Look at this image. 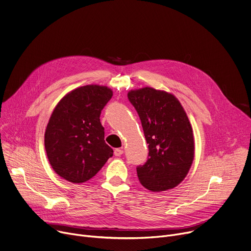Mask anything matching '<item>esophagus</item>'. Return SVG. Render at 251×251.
Segmentation results:
<instances>
[{
    "mask_svg": "<svg viewBox=\"0 0 251 251\" xmlns=\"http://www.w3.org/2000/svg\"><path fill=\"white\" fill-rule=\"evenodd\" d=\"M122 154H123V150H122V149L118 148V149H115V150H114V155H115V156L119 157V156H121Z\"/></svg>",
    "mask_w": 251,
    "mask_h": 251,
    "instance_id": "34e87169",
    "label": "esophagus"
}]
</instances>
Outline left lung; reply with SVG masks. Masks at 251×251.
<instances>
[{"mask_svg": "<svg viewBox=\"0 0 251 251\" xmlns=\"http://www.w3.org/2000/svg\"><path fill=\"white\" fill-rule=\"evenodd\" d=\"M128 99L140 117L149 144V158L137 167L140 183L152 192L171 190L183 182L195 157L193 128L180 101L172 93L143 87Z\"/></svg>", "mask_w": 251, "mask_h": 251, "instance_id": "1", "label": "left lung"}]
</instances>
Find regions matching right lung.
<instances>
[{
	"mask_svg": "<svg viewBox=\"0 0 251 251\" xmlns=\"http://www.w3.org/2000/svg\"><path fill=\"white\" fill-rule=\"evenodd\" d=\"M113 95L102 85L77 87L53 109L45 133V148L53 171L64 180L84 183L113 155L104 140L100 114Z\"/></svg>",
	"mask_w": 251,
	"mask_h": 251,
	"instance_id": "1",
	"label": "right lung"
}]
</instances>
